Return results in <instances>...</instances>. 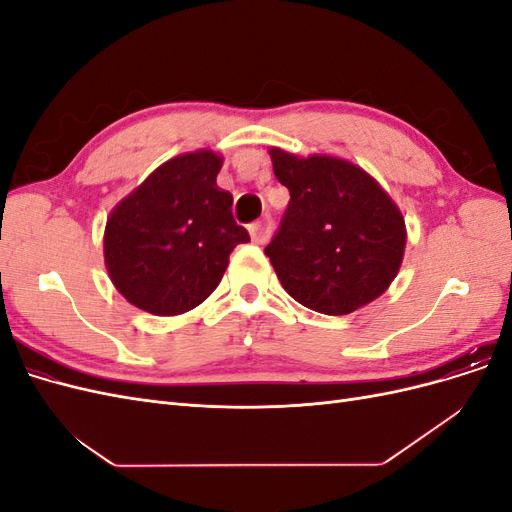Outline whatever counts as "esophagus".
Wrapping results in <instances>:
<instances>
[{"label":"esophagus","instance_id":"obj_1","mask_svg":"<svg viewBox=\"0 0 512 512\" xmlns=\"http://www.w3.org/2000/svg\"><path fill=\"white\" fill-rule=\"evenodd\" d=\"M273 218L271 215H265V218H260L258 222H254L252 226H250V237H252V241L254 243H267L269 241V237H271V232H273Z\"/></svg>","mask_w":512,"mask_h":512}]
</instances>
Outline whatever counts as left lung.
I'll use <instances>...</instances> for the list:
<instances>
[{"mask_svg": "<svg viewBox=\"0 0 512 512\" xmlns=\"http://www.w3.org/2000/svg\"><path fill=\"white\" fill-rule=\"evenodd\" d=\"M273 173L290 192L280 230L265 247L284 290L327 316L352 314L391 286L404 260L406 222L361 166L299 158L273 147Z\"/></svg>", "mask_w": 512, "mask_h": 512, "instance_id": "8db88e82", "label": "left lung"}]
</instances>
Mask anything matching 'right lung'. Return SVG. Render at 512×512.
Masks as SVG:
<instances>
[{"label": "right lung", "instance_id": "right-lung-1", "mask_svg": "<svg viewBox=\"0 0 512 512\" xmlns=\"http://www.w3.org/2000/svg\"><path fill=\"white\" fill-rule=\"evenodd\" d=\"M211 149L164 162L111 211L104 262L115 288L153 316L190 312L218 288L228 256L250 241L218 188Z\"/></svg>", "mask_w": 512, "mask_h": 512}]
</instances>
